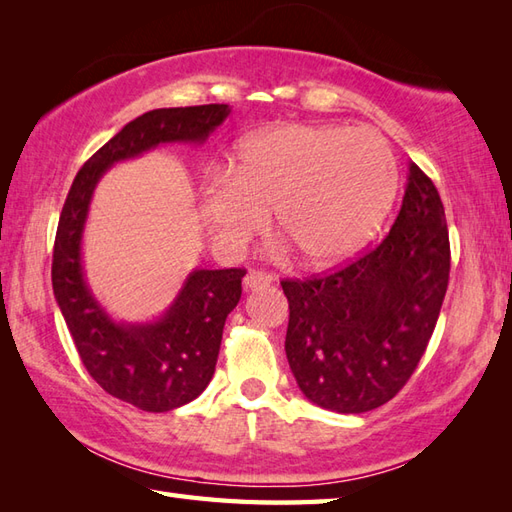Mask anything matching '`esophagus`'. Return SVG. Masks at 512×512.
<instances>
[{"label": "esophagus", "instance_id": "esophagus-1", "mask_svg": "<svg viewBox=\"0 0 512 512\" xmlns=\"http://www.w3.org/2000/svg\"><path fill=\"white\" fill-rule=\"evenodd\" d=\"M273 275L268 273H262V270H253V273H248L244 277V288L246 290H262V288H268L270 284H273Z\"/></svg>", "mask_w": 512, "mask_h": 512}]
</instances>
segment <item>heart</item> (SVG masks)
<instances>
[{
    "label": "heart",
    "mask_w": 512,
    "mask_h": 512,
    "mask_svg": "<svg viewBox=\"0 0 512 512\" xmlns=\"http://www.w3.org/2000/svg\"><path fill=\"white\" fill-rule=\"evenodd\" d=\"M396 187V158L374 129L292 123L244 138L226 173L202 184V213L217 242L237 248L273 211L303 264L334 266L369 244Z\"/></svg>",
    "instance_id": "obj_1"
}]
</instances>
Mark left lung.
Masks as SVG:
<instances>
[{
	"mask_svg": "<svg viewBox=\"0 0 512 512\" xmlns=\"http://www.w3.org/2000/svg\"><path fill=\"white\" fill-rule=\"evenodd\" d=\"M449 270L440 193L411 162L383 242L332 275L281 281L290 308L286 356L303 396L336 413L394 398L436 330Z\"/></svg>",
	"mask_w": 512,
	"mask_h": 512,
	"instance_id": "1",
	"label": "left lung"
}]
</instances>
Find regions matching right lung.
<instances>
[{
	"label": "right lung",
	"mask_w": 512,
	"mask_h": 512,
	"mask_svg": "<svg viewBox=\"0 0 512 512\" xmlns=\"http://www.w3.org/2000/svg\"><path fill=\"white\" fill-rule=\"evenodd\" d=\"M231 107H162L127 123L76 173L59 217L52 290L76 352L107 394L143 411H171L211 383L226 317L242 297L244 268H195L156 321L125 323L105 312L83 273V228L103 173L165 143L202 145Z\"/></svg>",
	"instance_id": "add662e5"
}]
</instances>
